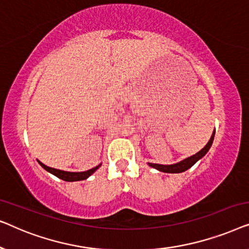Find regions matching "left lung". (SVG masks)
<instances>
[{
  "label": "left lung",
  "mask_w": 249,
  "mask_h": 249,
  "mask_svg": "<svg viewBox=\"0 0 249 249\" xmlns=\"http://www.w3.org/2000/svg\"><path fill=\"white\" fill-rule=\"evenodd\" d=\"M214 135H215V131H213V134H212V136H211L209 142H207V144L205 145V147L200 149L198 153H196L195 155L189 156V158L182 160V161L176 163V164L163 165V164H156V163H148V165L152 166V168L156 169V170H159V171H161V172H166V173L185 172L186 170H188V169L192 168V166L195 164V163L198 161V160L202 159L203 156L205 155L207 152H209V149L211 148V146H212V142H213V139H214Z\"/></svg>",
  "instance_id": "1"
}]
</instances>
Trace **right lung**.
Returning <instances> with one entry per match:
<instances>
[{
    "label": "right lung",
    "instance_id": "obj_1",
    "mask_svg": "<svg viewBox=\"0 0 249 249\" xmlns=\"http://www.w3.org/2000/svg\"><path fill=\"white\" fill-rule=\"evenodd\" d=\"M38 163L43 166L44 169L46 170V171L52 173V175L57 177V178L64 180V181H79V180L87 179L88 177L93 175V173L101 166V164H100V165L95 166V168H93V169L87 170V171H84V172H68V171H62V170L50 168V166L43 164V163L39 162V161H38Z\"/></svg>",
    "mask_w": 249,
    "mask_h": 249
}]
</instances>
